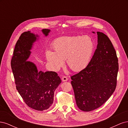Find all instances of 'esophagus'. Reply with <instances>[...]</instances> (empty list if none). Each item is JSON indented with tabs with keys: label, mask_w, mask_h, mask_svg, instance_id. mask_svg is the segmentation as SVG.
Listing matches in <instances>:
<instances>
[{
	"label": "esophagus",
	"mask_w": 128,
	"mask_h": 128,
	"mask_svg": "<svg viewBox=\"0 0 128 128\" xmlns=\"http://www.w3.org/2000/svg\"><path fill=\"white\" fill-rule=\"evenodd\" d=\"M68 78H67V76H64L62 77V80L63 82H66V81L68 80Z\"/></svg>",
	"instance_id": "esophagus-1"
}]
</instances>
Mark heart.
Here are the masks:
<instances>
[{
	"instance_id": "heart-1",
	"label": "heart",
	"mask_w": 128,
	"mask_h": 128,
	"mask_svg": "<svg viewBox=\"0 0 128 128\" xmlns=\"http://www.w3.org/2000/svg\"><path fill=\"white\" fill-rule=\"evenodd\" d=\"M54 52L48 51L46 58L52 67L58 70L66 60L68 67L75 72H80L90 63L94 43L88 36H67L56 40L53 44Z\"/></svg>"
}]
</instances>
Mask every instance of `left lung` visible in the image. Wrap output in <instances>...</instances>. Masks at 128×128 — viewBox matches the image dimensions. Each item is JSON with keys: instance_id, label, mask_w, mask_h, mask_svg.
Segmentation results:
<instances>
[{"instance_id": "obj_1", "label": "left lung", "mask_w": 128, "mask_h": 128, "mask_svg": "<svg viewBox=\"0 0 128 128\" xmlns=\"http://www.w3.org/2000/svg\"><path fill=\"white\" fill-rule=\"evenodd\" d=\"M96 33L98 44L90 63L71 76L77 106L84 112L101 106L110 97L116 86L118 70L116 53L105 34Z\"/></svg>"}]
</instances>
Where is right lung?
Returning <instances> with one entry per match:
<instances>
[{"label": "right lung", "mask_w": 128, "mask_h": 128, "mask_svg": "<svg viewBox=\"0 0 128 128\" xmlns=\"http://www.w3.org/2000/svg\"><path fill=\"white\" fill-rule=\"evenodd\" d=\"M50 31L45 29L42 32L48 36ZM38 37L29 31L21 34L15 46L11 67L16 89L25 103L34 110L42 111L52 106L54 91L61 80L56 72L38 71L35 64L27 61Z\"/></svg>", "instance_id": "right-lung-1"}]
</instances>
